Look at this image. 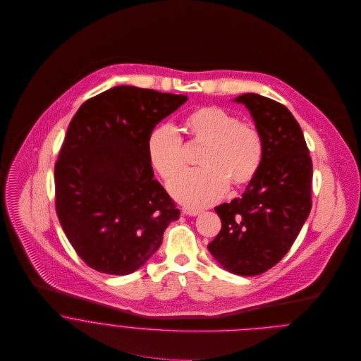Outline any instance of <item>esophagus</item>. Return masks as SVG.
Returning a JSON list of instances; mask_svg holds the SVG:
<instances>
[{
  "mask_svg": "<svg viewBox=\"0 0 361 361\" xmlns=\"http://www.w3.org/2000/svg\"><path fill=\"white\" fill-rule=\"evenodd\" d=\"M182 212H183L185 215L196 216V215H199L202 211H200V209H196V208H190V207H183V208H182Z\"/></svg>",
  "mask_w": 361,
  "mask_h": 361,
  "instance_id": "1",
  "label": "esophagus"
}]
</instances>
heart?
<instances>
[{
	"label": "heart",
	"instance_id": "heart-1",
	"mask_svg": "<svg viewBox=\"0 0 361 361\" xmlns=\"http://www.w3.org/2000/svg\"><path fill=\"white\" fill-rule=\"evenodd\" d=\"M185 129L195 142L204 143L202 169H188L169 180L175 200L190 208L214 204L228 190L247 185L258 172L264 143L256 125L238 121L215 105L193 109L185 118ZM147 153L155 171L168 179L185 164L182 139L172 125H162L150 135Z\"/></svg>",
	"mask_w": 361,
	"mask_h": 361
}]
</instances>
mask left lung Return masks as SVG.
<instances>
[{"label":"left lung","instance_id":"8db88e82","mask_svg":"<svg viewBox=\"0 0 361 361\" xmlns=\"http://www.w3.org/2000/svg\"><path fill=\"white\" fill-rule=\"evenodd\" d=\"M233 102L249 109L264 153L242 197L215 207L222 228L207 249L224 269L252 276L283 257L305 225L312 164L302 128L285 105L256 93Z\"/></svg>","mask_w":361,"mask_h":361}]
</instances>
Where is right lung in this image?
Masks as SVG:
<instances>
[{
    "label": "right lung",
    "mask_w": 361,
    "mask_h": 361,
    "mask_svg": "<svg viewBox=\"0 0 361 361\" xmlns=\"http://www.w3.org/2000/svg\"><path fill=\"white\" fill-rule=\"evenodd\" d=\"M188 96L115 86L82 104L54 169L61 226L89 267L128 275L162 243L179 209L154 179L147 145L155 125Z\"/></svg>",
    "instance_id": "right-lung-1"
}]
</instances>
